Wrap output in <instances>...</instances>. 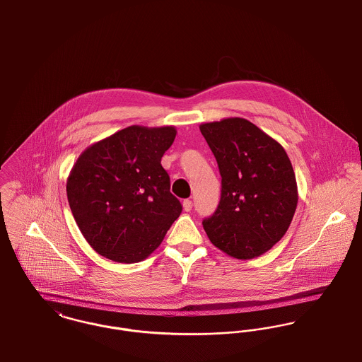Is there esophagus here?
I'll list each match as a JSON object with an SVG mask.
<instances>
[{
    "label": "esophagus",
    "mask_w": 362,
    "mask_h": 362,
    "mask_svg": "<svg viewBox=\"0 0 362 362\" xmlns=\"http://www.w3.org/2000/svg\"><path fill=\"white\" fill-rule=\"evenodd\" d=\"M183 208L186 212H190L192 208H193V201L192 199H185L183 201Z\"/></svg>",
    "instance_id": "obj_1"
}]
</instances>
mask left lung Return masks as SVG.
Masks as SVG:
<instances>
[{
    "label": "left lung",
    "instance_id": "obj_1",
    "mask_svg": "<svg viewBox=\"0 0 362 362\" xmlns=\"http://www.w3.org/2000/svg\"><path fill=\"white\" fill-rule=\"evenodd\" d=\"M199 131L222 176L216 212L202 222L211 243L226 255L257 257L285 235L298 206L291 160L279 141L245 118L205 122Z\"/></svg>",
    "mask_w": 362,
    "mask_h": 362
}]
</instances>
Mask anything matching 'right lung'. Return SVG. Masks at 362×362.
<instances>
[{"mask_svg":"<svg viewBox=\"0 0 362 362\" xmlns=\"http://www.w3.org/2000/svg\"><path fill=\"white\" fill-rule=\"evenodd\" d=\"M176 128L131 125L86 147L66 190L86 243L118 263H136L160 247L182 214L161 165Z\"/></svg>","mask_w":362,"mask_h":362,"instance_id":"add662e5","label":"right lung"}]
</instances>
